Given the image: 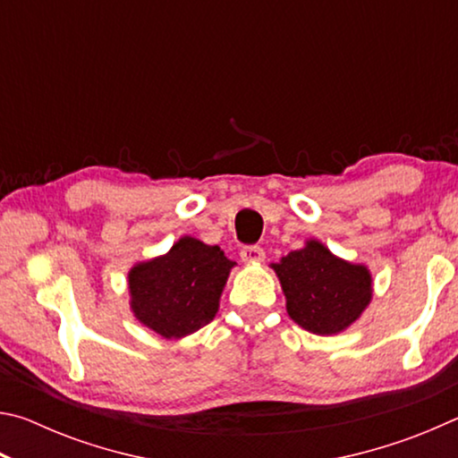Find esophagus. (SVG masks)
<instances>
[{
	"label": "esophagus",
	"mask_w": 458,
	"mask_h": 458,
	"mask_svg": "<svg viewBox=\"0 0 458 458\" xmlns=\"http://www.w3.org/2000/svg\"><path fill=\"white\" fill-rule=\"evenodd\" d=\"M240 259L246 265H257V262L265 260V250H262L260 246H244L242 250H240Z\"/></svg>",
	"instance_id": "1"
}]
</instances>
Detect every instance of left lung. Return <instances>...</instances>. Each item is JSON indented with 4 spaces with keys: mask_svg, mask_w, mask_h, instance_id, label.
Masks as SVG:
<instances>
[{
    "mask_svg": "<svg viewBox=\"0 0 458 458\" xmlns=\"http://www.w3.org/2000/svg\"><path fill=\"white\" fill-rule=\"evenodd\" d=\"M273 268L283 286L286 313L315 335H335L350 327L374 293L368 267L335 257L319 240H307Z\"/></svg>",
    "mask_w": 458,
    "mask_h": 458,
    "instance_id": "obj_1",
    "label": "left lung"
}]
</instances>
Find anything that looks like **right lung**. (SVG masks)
Masks as SVG:
<instances>
[{
    "label": "right lung",
    "mask_w": 458,
    "mask_h": 458,
    "mask_svg": "<svg viewBox=\"0 0 458 458\" xmlns=\"http://www.w3.org/2000/svg\"><path fill=\"white\" fill-rule=\"evenodd\" d=\"M236 262L220 246L183 236L164 257L129 270L131 311L145 327L165 339H182L210 323L224 284Z\"/></svg>",
    "instance_id": "right-lung-1"
}]
</instances>
